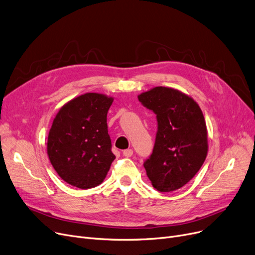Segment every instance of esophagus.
<instances>
[{"instance_id": "esophagus-1", "label": "esophagus", "mask_w": 255, "mask_h": 255, "mask_svg": "<svg viewBox=\"0 0 255 255\" xmlns=\"http://www.w3.org/2000/svg\"><path fill=\"white\" fill-rule=\"evenodd\" d=\"M132 154H133V151H132V149H126L123 151V155L125 157H131Z\"/></svg>"}]
</instances>
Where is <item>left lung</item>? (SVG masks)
Returning a JSON list of instances; mask_svg holds the SVG:
<instances>
[{"label":"left lung","instance_id":"1","mask_svg":"<svg viewBox=\"0 0 255 255\" xmlns=\"http://www.w3.org/2000/svg\"><path fill=\"white\" fill-rule=\"evenodd\" d=\"M138 101L156 115L152 154L143 168L159 192L178 190L200 170L207 155V129L200 107L174 88L157 86Z\"/></svg>","mask_w":255,"mask_h":255}]
</instances>
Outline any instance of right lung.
Masks as SVG:
<instances>
[{
    "mask_svg": "<svg viewBox=\"0 0 255 255\" xmlns=\"http://www.w3.org/2000/svg\"><path fill=\"white\" fill-rule=\"evenodd\" d=\"M113 98L88 93L68 102L55 117L48 155L55 171L82 190L101 184L116 156L107 129Z\"/></svg>",
    "mask_w": 255,
    "mask_h": 255,
    "instance_id": "right-lung-1",
    "label": "right lung"
}]
</instances>
